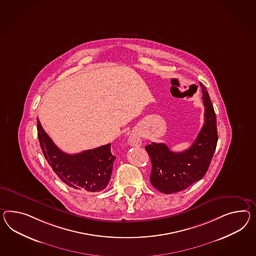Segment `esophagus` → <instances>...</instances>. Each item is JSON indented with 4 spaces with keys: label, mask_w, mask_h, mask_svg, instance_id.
<instances>
[{
    "label": "esophagus",
    "mask_w": 256,
    "mask_h": 256,
    "mask_svg": "<svg viewBox=\"0 0 256 256\" xmlns=\"http://www.w3.org/2000/svg\"><path fill=\"white\" fill-rule=\"evenodd\" d=\"M128 143L132 146H139L142 144V139L141 136L138 131H132L128 138Z\"/></svg>",
    "instance_id": "1"
}]
</instances>
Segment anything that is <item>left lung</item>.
<instances>
[{"label":"left lung","mask_w":256,"mask_h":256,"mask_svg":"<svg viewBox=\"0 0 256 256\" xmlns=\"http://www.w3.org/2000/svg\"><path fill=\"white\" fill-rule=\"evenodd\" d=\"M204 124L190 148L174 152L164 143L146 146L150 158V183L164 194H172L188 188L205 176L216 148V116L209 94L202 82Z\"/></svg>","instance_id":"8db88e82"}]
</instances>
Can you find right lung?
<instances>
[{
    "instance_id": "1",
    "label": "right lung",
    "mask_w": 256,
    "mask_h": 256,
    "mask_svg": "<svg viewBox=\"0 0 256 256\" xmlns=\"http://www.w3.org/2000/svg\"><path fill=\"white\" fill-rule=\"evenodd\" d=\"M38 138L42 151L52 170L61 181L74 190L99 192L105 190L110 180L116 157L110 144L78 154H66L54 144L37 118Z\"/></svg>"
}]
</instances>
